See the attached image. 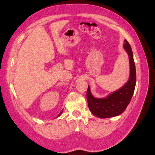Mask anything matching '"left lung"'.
Segmentation results:
<instances>
[{"label": "left lung", "mask_w": 155, "mask_h": 155, "mask_svg": "<svg viewBox=\"0 0 155 155\" xmlns=\"http://www.w3.org/2000/svg\"><path fill=\"white\" fill-rule=\"evenodd\" d=\"M124 48L127 52L130 63V77L128 82L115 92L104 98H96L91 95L88 86L87 99L90 111L100 118H107L120 115L127 109L135 91L136 70L133 51L130 44L124 40Z\"/></svg>", "instance_id": "obj_1"}]
</instances>
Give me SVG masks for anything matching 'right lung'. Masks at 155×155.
<instances>
[{"label":"right lung","mask_w":155,"mask_h":155,"mask_svg":"<svg viewBox=\"0 0 155 155\" xmlns=\"http://www.w3.org/2000/svg\"><path fill=\"white\" fill-rule=\"evenodd\" d=\"M62 111H61V112H60V113H59V114L58 115V116H59V115H61V113H62Z\"/></svg>","instance_id":"right-lung-1"}]
</instances>
